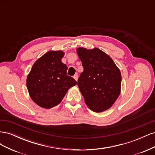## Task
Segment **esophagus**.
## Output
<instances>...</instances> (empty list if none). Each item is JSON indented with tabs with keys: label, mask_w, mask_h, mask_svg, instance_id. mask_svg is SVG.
Returning <instances> with one entry per match:
<instances>
[{
	"label": "esophagus",
	"mask_w": 155,
	"mask_h": 155,
	"mask_svg": "<svg viewBox=\"0 0 155 155\" xmlns=\"http://www.w3.org/2000/svg\"><path fill=\"white\" fill-rule=\"evenodd\" d=\"M74 78L76 79V81H78V74H75L74 76Z\"/></svg>",
	"instance_id": "1"
}]
</instances>
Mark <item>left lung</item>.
Here are the masks:
<instances>
[{
	"instance_id": "obj_1",
	"label": "left lung",
	"mask_w": 155,
	"mask_h": 155,
	"mask_svg": "<svg viewBox=\"0 0 155 155\" xmlns=\"http://www.w3.org/2000/svg\"><path fill=\"white\" fill-rule=\"evenodd\" d=\"M83 72L78 86L88 107L94 112L109 109L120 94L121 76L119 68L109 55L99 48H79Z\"/></svg>"
}]
</instances>
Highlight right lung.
I'll use <instances>...</instances> for the list:
<instances>
[{
    "mask_svg": "<svg viewBox=\"0 0 155 155\" xmlns=\"http://www.w3.org/2000/svg\"><path fill=\"white\" fill-rule=\"evenodd\" d=\"M62 51H50L37 59L27 77L29 94L36 104L50 109L62 101L68 89L77 84L67 75V66L63 63Z\"/></svg>",
    "mask_w": 155,
    "mask_h": 155,
    "instance_id": "obj_1",
    "label": "right lung"
}]
</instances>
